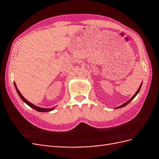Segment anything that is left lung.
<instances>
[{
  "label": "left lung",
  "instance_id": "obj_1",
  "mask_svg": "<svg viewBox=\"0 0 159 159\" xmlns=\"http://www.w3.org/2000/svg\"><path fill=\"white\" fill-rule=\"evenodd\" d=\"M142 83H141V84L140 85V87H139V88H138V91H136V93H135V94H134V96L132 97V98L131 99H130L129 100H128V101H127V102H125V103H124V104H122L121 105H120V106H119V107H116V109H118V108H121V107H124V106H125V105H128L129 102H130V101H131L132 100H133L134 99V97H135L137 95H138V93H139V91H140V88H141V87H142Z\"/></svg>",
  "mask_w": 159,
  "mask_h": 159
}]
</instances>
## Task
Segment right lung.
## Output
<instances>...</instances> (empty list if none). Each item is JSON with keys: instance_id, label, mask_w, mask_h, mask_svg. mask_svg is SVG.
I'll list each match as a JSON object with an SVG mask.
<instances>
[{"instance_id": "right-lung-1", "label": "right lung", "mask_w": 159, "mask_h": 159, "mask_svg": "<svg viewBox=\"0 0 159 159\" xmlns=\"http://www.w3.org/2000/svg\"><path fill=\"white\" fill-rule=\"evenodd\" d=\"M14 84H15V89H16V91H17V93H18V95H19V97H21V99L27 105H29V106L31 107V108L34 109L35 110L38 111H39V112H48V111H50L54 110V109L55 107H52V108H42V107H39L36 106V105H34V104H32L30 102V101H28L26 99L24 98V97L21 95V93H20V91H19V89H17V86H16L15 83H14Z\"/></svg>"}]
</instances>
